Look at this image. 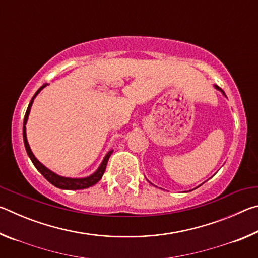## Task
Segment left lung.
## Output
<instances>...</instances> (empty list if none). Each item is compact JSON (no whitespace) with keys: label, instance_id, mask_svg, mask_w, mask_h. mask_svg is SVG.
Masks as SVG:
<instances>
[{"label":"left lung","instance_id":"8db88e82","mask_svg":"<svg viewBox=\"0 0 258 258\" xmlns=\"http://www.w3.org/2000/svg\"><path fill=\"white\" fill-rule=\"evenodd\" d=\"M215 87H216V89H217V90H220V91H222V90H221V89H220V87H218V86H215ZM222 92H223V91H222ZM223 93H224V92H223Z\"/></svg>","mask_w":258,"mask_h":258}]
</instances>
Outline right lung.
I'll return each instance as SVG.
<instances>
[{"mask_svg":"<svg viewBox=\"0 0 258 258\" xmlns=\"http://www.w3.org/2000/svg\"><path fill=\"white\" fill-rule=\"evenodd\" d=\"M46 85H43L42 87L38 89V91L36 93H35L34 98L36 97L37 93L40 92V91L43 89V87H45ZM34 98L32 99V101L29 102L28 104V108H27V111L25 113V118H24V128H23V135H24V143H25V148H26V151H27V154L29 156L30 160L33 161V164L35 167L37 168V171L40 172L43 176H44L47 181H49L51 184H53L54 186L59 187V189H64V190H81V189H86V187H90L94 185L95 183L99 182L101 180V177L103 175L104 171H106V167H107V163H108V159L110 155L112 154V150H110L104 157L103 161L100 165V167L98 168V171L93 173L92 175L84 177V178H71V177H62V176H59L56 175L55 173L51 172L50 169H47L44 165H42L40 161H38L36 158H35V156L33 155L32 150H30L29 145H28V141H27V138H26V123H27V119H28V115H29V111H30V107H32L33 101H34Z\"/></svg>","mask_w":258,"mask_h":258,"instance_id":"1","label":"right lung"}]
</instances>
